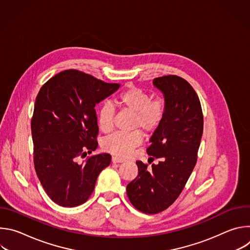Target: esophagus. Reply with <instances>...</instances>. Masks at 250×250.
Listing matches in <instances>:
<instances>
[{
    "label": "esophagus",
    "mask_w": 250,
    "mask_h": 250,
    "mask_svg": "<svg viewBox=\"0 0 250 250\" xmlns=\"http://www.w3.org/2000/svg\"><path fill=\"white\" fill-rule=\"evenodd\" d=\"M125 160L123 158H120V157H117V156H114L112 158V162L113 163H123Z\"/></svg>",
    "instance_id": "34e87169"
}]
</instances>
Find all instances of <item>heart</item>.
Listing matches in <instances>:
<instances>
[{"label": "heart", "instance_id": "heart-1", "mask_svg": "<svg viewBox=\"0 0 250 250\" xmlns=\"http://www.w3.org/2000/svg\"><path fill=\"white\" fill-rule=\"evenodd\" d=\"M121 108L132 115L130 128L139 130L145 135L153 133L162 124L166 105L161 99H151L149 94L142 89L130 86L123 91L117 98ZM115 109L110 103H104L98 111L97 122L99 128L104 133H109L114 127ZM141 144V135L138 131L128 133L118 132L103 141V149L120 157L128 156L131 151Z\"/></svg>", "mask_w": 250, "mask_h": 250}]
</instances>
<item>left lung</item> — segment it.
Listing matches in <instances>:
<instances>
[{"label":"left lung","instance_id":"obj_1","mask_svg":"<svg viewBox=\"0 0 250 250\" xmlns=\"http://www.w3.org/2000/svg\"><path fill=\"white\" fill-rule=\"evenodd\" d=\"M153 85L163 94L166 113L146 152L159 162L147 168L136 161L138 175L126 186L130 203L146 213L166 209L181 194L197 162L204 125L199 97L186 80L168 75Z\"/></svg>","mask_w":250,"mask_h":250}]
</instances>
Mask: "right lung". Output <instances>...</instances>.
<instances>
[{
	"instance_id": "1",
	"label": "right lung",
	"mask_w": 250,
	"mask_h": 250,
	"mask_svg": "<svg viewBox=\"0 0 250 250\" xmlns=\"http://www.w3.org/2000/svg\"><path fill=\"white\" fill-rule=\"evenodd\" d=\"M120 88L78 70H65L49 79L35 99L31 119L33 161L49 198L72 208L85 203L111 155L95 151L99 127L95 106Z\"/></svg>"
}]
</instances>
